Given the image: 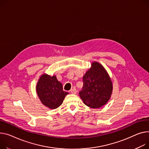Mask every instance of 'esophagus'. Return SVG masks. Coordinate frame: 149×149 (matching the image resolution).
I'll use <instances>...</instances> for the list:
<instances>
[{"instance_id":"34e87169","label":"esophagus","mask_w":149,"mask_h":149,"mask_svg":"<svg viewBox=\"0 0 149 149\" xmlns=\"http://www.w3.org/2000/svg\"><path fill=\"white\" fill-rule=\"evenodd\" d=\"M70 92H71V93H72V94H76L77 91V90H76V88H72V89H71Z\"/></svg>"}]
</instances>
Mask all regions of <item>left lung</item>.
<instances>
[{
	"label": "left lung",
	"mask_w": 149,
	"mask_h": 149,
	"mask_svg": "<svg viewBox=\"0 0 149 149\" xmlns=\"http://www.w3.org/2000/svg\"><path fill=\"white\" fill-rule=\"evenodd\" d=\"M92 65V68L83 76V86L79 95L85 105L97 108L104 105L110 100L112 93V82L101 64L93 62Z\"/></svg>",
	"instance_id": "left-lung-1"
}]
</instances>
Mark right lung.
<instances>
[{"label":"right lung","mask_w":149,"mask_h":149,"mask_svg":"<svg viewBox=\"0 0 149 149\" xmlns=\"http://www.w3.org/2000/svg\"><path fill=\"white\" fill-rule=\"evenodd\" d=\"M36 92L42 103L46 107L55 109L61 105L69 93L63 90V86L56 76L42 75L38 82Z\"/></svg>","instance_id":"right-lung-1"}]
</instances>
